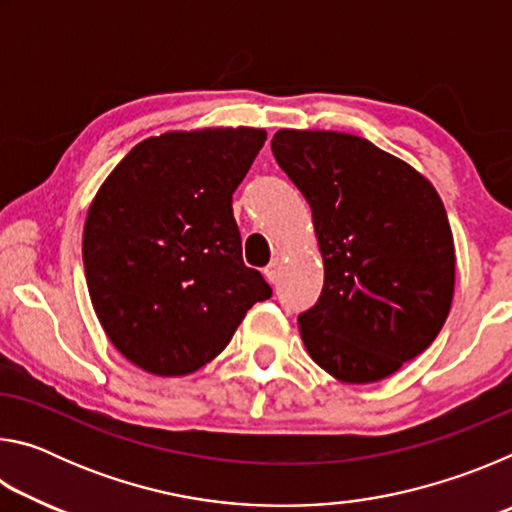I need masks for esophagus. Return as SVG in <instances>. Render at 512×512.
Here are the masks:
<instances>
[{"label": "esophagus", "instance_id": "obj_1", "mask_svg": "<svg viewBox=\"0 0 512 512\" xmlns=\"http://www.w3.org/2000/svg\"><path fill=\"white\" fill-rule=\"evenodd\" d=\"M280 268H282V259H280V257H273V259H271V264H268V266L264 268L266 280L271 282V284H275V282H277V277H280Z\"/></svg>", "mask_w": 512, "mask_h": 512}]
</instances>
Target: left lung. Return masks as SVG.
Returning <instances> with one entry per match:
<instances>
[{
	"instance_id": "left-lung-1",
	"label": "left lung",
	"mask_w": 512,
	"mask_h": 512,
	"mask_svg": "<svg viewBox=\"0 0 512 512\" xmlns=\"http://www.w3.org/2000/svg\"><path fill=\"white\" fill-rule=\"evenodd\" d=\"M271 149L311 207L325 284L302 343L343 384L395 375L443 329L456 250L445 205L409 162L363 137L282 128Z\"/></svg>"
}]
</instances>
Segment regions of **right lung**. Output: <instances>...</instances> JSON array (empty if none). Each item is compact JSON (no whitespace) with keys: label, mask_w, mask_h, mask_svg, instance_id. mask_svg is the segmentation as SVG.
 Wrapping results in <instances>:
<instances>
[{"label":"right lung","mask_w":512,"mask_h":512,"mask_svg":"<svg viewBox=\"0 0 512 512\" xmlns=\"http://www.w3.org/2000/svg\"><path fill=\"white\" fill-rule=\"evenodd\" d=\"M264 128L169 131L133 146L92 198L83 264L112 345L151 375L219 357L271 287L241 259L232 194Z\"/></svg>","instance_id":"1"}]
</instances>
